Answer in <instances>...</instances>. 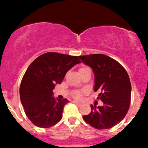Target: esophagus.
<instances>
[{
	"label": "esophagus",
	"instance_id": "1",
	"mask_svg": "<svg viewBox=\"0 0 148 148\" xmlns=\"http://www.w3.org/2000/svg\"><path fill=\"white\" fill-rule=\"evenodd\" d=\"M74 103H75V104H76V105H78V106H81V103L78 102V101H74Z\"/></svg>",
	"mask_w": 148,
	"mask_h": 148
}]
</instances>
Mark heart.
Returning a JSON list of instances; mask_svg holds the SVG:
<instances>
[{"label": "heart", "instance_id": "1", "mask_svg": "<svg viewBox=\"0 0 148 148\" xmlns=\"http://www.w3.org/2000/svg\"><path fill=\"white\" fill-rule=\"evenodd\" d=\"M83 68H86V67H83ZM83 68H81V69H83ZM86 92H87V91H86V90H84L83 92H76L74 94V97L76 98V99H81V95H82L83 94H85V93H86Z\"/></svg>", "mask_w": 148, "mask_h": 148}]
</instances>
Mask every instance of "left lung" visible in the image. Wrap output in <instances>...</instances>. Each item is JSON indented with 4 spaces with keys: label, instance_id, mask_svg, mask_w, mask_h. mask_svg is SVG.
<instances>
[{
    "label": "left lung",
    "instance_id": "obj_1",
    "mask_svg": "<svg viewBox=\"0 0 148 148\" xmlns=\"http://www.w3.org/2000/svg\"><path fill=\"white\" fill-rule=\"evenodd\" d=\"M85 64L90 67L95 75V92L102 106L90 105V114L85 121L97 130L112 128L121 122L128 112L132 86L127 71L118 62L103 54L80 56Z\"/></svg>",
    "mask_w": 148,
    "mask_h": 148
}]
</instances>
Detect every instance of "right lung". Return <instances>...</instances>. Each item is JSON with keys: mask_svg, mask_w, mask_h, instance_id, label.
I'll list each match as a JSON object with an SVG mask.
<instances>
[{"mask_svg": "<svg viewBox=\"0 0 148 148\" xmlns=\"http://www.w3.org/2000/svg\"><path fill=\"white\" fill-rule=\"evenodd\" d=\"M81 62L78 56L49 52L37 57L25 71L20 85V99L27 117L35 126L49 128L62 118L67 99H56L53 90L66 73Z\"/></svg>", "mask_w": 148, "mask_h": 148, "instance_id": "1", "label": "right lung"}]
</instances>
